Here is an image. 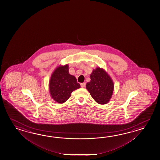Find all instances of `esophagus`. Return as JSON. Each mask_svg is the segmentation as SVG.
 <instances>
[{"label": "esophagus", "mask_w": 160, "mask_h": 160, "mask_svg": "<svg viewBox=\"0 0 160 160\" xmlns=\"http://www.w3.org/2000/svg\"><path fill=\"white\" fill-rule=\"evenodd\" d=\"M85 86H86V83H81V88H85Z\"/></svg>", "instance_id": "obj_1"}]
</instances>
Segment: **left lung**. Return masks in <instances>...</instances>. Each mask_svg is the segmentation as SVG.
Wrapping results in <instances>:
<instances>
[{"label": "left lung", "instance_id": "8db88e82", "mask_svg": "<svg viewBox=\"0 0 160 160\" xmlns=\"http://www.w3.org/2000/svg\"><path fill=\"white\" fill-rule=\"evenodd\" d=\"M90 78L86 88L92 98L99 104L108 103L114 90V83L110 77L103 68H97L93 70Z\"/></svg>", "mask_w": 160, "mask_h": 160}]
</instances>
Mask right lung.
I'll return each mask as SVG.
<instances>
[{
  "mask_svg": "<svg viewBox=\"0 0 160 160\" xmlns=\"http://www.w3.org/2000/svg\"><path fill=\"white\" fill-rule=\"evenodd\" d=\"M80 87L75 77L69 74L68 65L56 68L49 82L51 98L59 103L66 102L71 97L72 92Z\"/></svg>",
  "mask_w": 160,
  "mask_h": 160,
  "instance_id": "1",
  "label": "right lung"
}]
</instances>
